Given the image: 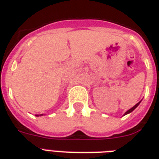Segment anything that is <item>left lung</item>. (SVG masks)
<instances>
[{"label": "left lung", "mask_w": 159, "mask_h": 159, "mask_svg": "<svg viewBox=\"0 0 159 159\" xmlns=\"http://www.w3.org/2000/svg\"><path fill=\"white\" fill-rule=\"evenodd\" d=\"M139 103H140V102H139V103H137V104H136L135 106H133V107H132V108H131V109H129V111H126V112H125V115H124V116H125V115H127V114H129V113H130V112H132V111H133L134 110V109H135L136 107H137V106H139Z\"/></svg>", "instance_id": "obj_1"}]
</instances>
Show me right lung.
Listing matches in <instances>:
<instances>
[{"label": "right lung", "mask_w": 159, "mask_h": 159, "mask_svg": "<svg viewBox=\"0 0 159 159\" xmlns=\"http://www.w3.org/2000/svg\"><path fill=\"white\" fill-rule=\"evenodd\" d=\"M43 116V114H41V115H36V116Z\"/></svg>", "instance_id": "1"}]
</instances>
